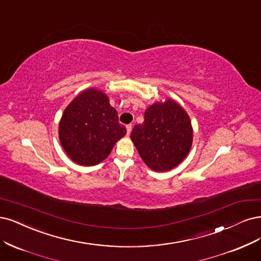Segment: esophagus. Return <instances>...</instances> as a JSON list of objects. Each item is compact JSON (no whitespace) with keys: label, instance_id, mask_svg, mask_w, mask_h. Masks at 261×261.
Returning <instances> with one entry per match:
<instances>
[{"label":"esophagus","instance_id":"34e87169","mask_svg":"<svg viewBox=\"0 0 261 261\" xmlns=\"http://www.w3.org/2000/svg\"><path fill=\"white\" fill-rule=\"evenodd\" d=\"M132 131V124H127V134L130 136V133Z\"/></svg>","mask_w":261,"mask_h":261}]
</instances>
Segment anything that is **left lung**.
Returning a JSON list of instances; mask_svg holds the SVG:
<instances>
[{
  "label": "left lung",
  "instance_id": "8db88e82",
  "mask_svg": "<svg viewBox=\"0 0 261 261\" xmlns=\"http://www.w3.org/2000/svg\"><path fill=\"white\" fill-rule=\"evenodd\" d=\"M131 140L141 158L155 171H168L189 154L193 130L187 112L172 99L146 109L144 122L136 124Z\"/></svg>",
  "mask_w": 261,
  "mask_h": 261
}]
</instances>
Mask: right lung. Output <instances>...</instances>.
<instances>
[{"label": "right lung", "mask_w": 261, "mask_h": 261, "mask_svg": "<svg viewBox=\"0 0 261 261\" xmlns=\"http://www.w3.org/2000/svg\"><path fill=\"white\" fill-rule=\"evenodd\" d=\"M127 133L108 97L98 90L82 92L67 106L60 122V140L71 161L94 166L111 154Z\"/></svg>", "instance_id": "1"}]
</instances>
